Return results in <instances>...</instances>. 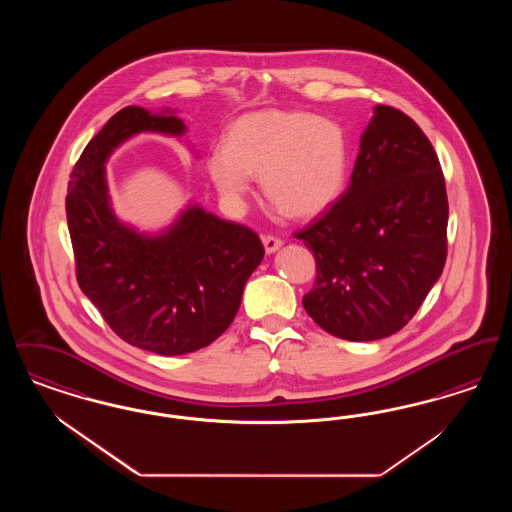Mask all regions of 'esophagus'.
<instances>
[{"label":"esophagus","mask_w":512,"mask_h":512,"mask_svg":"<svg viewBox=\"0 0 512 512\" xmlns=\"http://www.w3.org/2000/svg\"><path fill=\"white\" fill-rule=\"evenodd\" d=\"M282 240L280 238H276V236H272V234H265L263 236V245H265V251L267 253H274L276 249H280L282 247Z\"/></svg>","instance_id":"34e87169"}]
</instances>
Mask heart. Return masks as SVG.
Segmentation results:
<instances>
[{"mask_svg":"<svg viewBox=\"0 0 512 512\" xmlns=\"http://www.w3.org/2000/svg\"><path fill=\"white\" fill-rule=\"evenodd\" d=\"M349 142L338 122L307 111L265 109L232 122L222 149L207 159L213 186L242 201L251 176L268 203L290 219H313L343 194Z\"/></svg>","mask_w":512,"mask_h":512,"instance_id":"1","label":"heart"}]
</instances>
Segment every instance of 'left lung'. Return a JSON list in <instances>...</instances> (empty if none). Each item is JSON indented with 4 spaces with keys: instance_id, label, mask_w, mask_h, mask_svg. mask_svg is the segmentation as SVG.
Here are the masks:
<instances>
[{
    "instance_id": "8db88e82",
    "label": "left lung",
    "mask_w": 512,
    "mask_h": 512,
    "mask_svg": "<svg viewBox=\"0 0 512 512\" xmlns=\"http://www.w3.org/2000/svg\"><path fill=\"white\" fill-rule=\"evenodd\" d=\"M449 203L438 155L403 111L376 105L345 194L295 238L313 251L307 315L328 334L372 341L416 315L447 259Z\"/></svg>"
}]
</instances>
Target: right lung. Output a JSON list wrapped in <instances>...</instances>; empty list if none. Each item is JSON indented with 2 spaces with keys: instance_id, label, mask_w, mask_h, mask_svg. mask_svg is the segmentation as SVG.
<instances>
[{
  "instance_id": "add662e5",
  "label": "right lung",
  "mask_w": 512,
  "mask_h": 512,
  "mask_svg": "<svg viewBox=\"0 0 512 512\" xmlns=\"http://www.w3.org/2000/svg\"><path fill=\"white\" fill-rule=\"evenodd\" d=\"M138 132L180 136L184 122L128 105L84 147L65 201L76 280L121 340L167 357L184 355L226 332L265 247L251 228L197 205L159 236L119 222L103 165Z\"/></svg>"
}]
</instances>
